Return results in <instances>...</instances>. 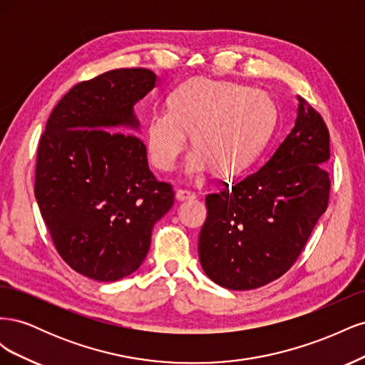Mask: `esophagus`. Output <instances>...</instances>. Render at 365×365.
I'll list each match as a JSON object with an SVG mask.
<instances>
[{
    "mask_svg": "<svg viewBox=\"0 0 365 365\" xmlns=\"http://www.w3.org/2000/svg\"><path fill=\"white\" fill-rule=\"evenodd\" d=\"M176 200L178 201H192L196 197V193L192 190H185V189H178L176 190Z\"/></svg>",
    "mask_w": 365,
    "mask_h": 365,
    "instance_id": "1",
    "label": "esophagus"
}]
</instances>
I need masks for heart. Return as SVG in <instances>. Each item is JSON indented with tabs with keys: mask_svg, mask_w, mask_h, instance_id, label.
Segmentation results:
<instances>
[{
	"mask_svg": "<svg viewBox=\"0 0 365 365\" xmlns=\"http://www.w3.org/2000/svg\"><path fill=\"white\" fill-rule=\"evenodd\" d=\"M274 121L275 106L267 93L201 77L173 93L170 109L149 118L148 152L155 168L169 172L192 132L196 149L187 160V175L200 178L215 165L222 173L239 172L259 155Z\"/></svg>",
	"mask_w": 365,
	"mask_h": 365,
	"instance_id": "b5f03b06",
	"label": "heart"
}]
</instances>
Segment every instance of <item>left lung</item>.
<instances>
[{
	"instance_id": "left-lung-1",
	"label": "left lung",
	"mask_w": 365,
	"mask_h": 365,
	"mask_svg": "<svg viewBox=\"0 0 365 365\" xmlns=\"http://www.w3.org/2000/svg\"><path fill=\"white\" fill-rule=\"evenodd\" d=\"M292 130L262 168L205 197L200 233L204 272L233 291L256 289L288 271L329 202V129L297 96Z\"/></svg>"
}]
</instances>
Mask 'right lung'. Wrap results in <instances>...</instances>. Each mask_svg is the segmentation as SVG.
<instances>
[{
    "label": "right lung",
    "instance_id": "right-lung-1",
    "mask_svg": "<svg viewBox=\"0 0 365 365\" xmlns=\"http://www.w3.org/2000/svg\"><path fill=\"white\" fill-rule=\"evenodd\" d=\"M157 83L146 68L106 71L74 85L39 140L35 196L54 248L79 274L115 282L138 269L153 225L173 205L130 132L134 105Z\"/></svg>",
    "mask_w": 365,
    "mask_h": 365
}]
</instances>
